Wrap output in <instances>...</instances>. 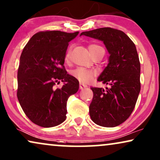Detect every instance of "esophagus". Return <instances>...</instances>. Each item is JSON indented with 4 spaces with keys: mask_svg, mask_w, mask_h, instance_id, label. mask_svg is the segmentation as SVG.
Returning <instances> with one entry per match:
<instances>
[{
    "mask_svg": "<svg viewBox=\"0 0 160 160\" xmlns=\"http://www.w3.org/2000/svg\"><path fill=\"white\" fill-rule=\"evenodd\" d=\"M87 88V86L86 85H85L83 83H80V89H81V90H82V89L86 88Z\"/></svg>",
    "mask_w": 160,
    "mask_h": 160,
    "instance_id": "34e87169",
    "label": "esophagus"
}]
</instances>
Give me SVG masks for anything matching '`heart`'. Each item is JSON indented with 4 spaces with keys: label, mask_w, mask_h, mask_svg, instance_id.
<instances>
[{
    "label": "heart",
    "mask_w": 160,
    "mask_h": 160,
    "mask_svg": "<svg viewBox=\"0 0 160 160\" xmlns=\"http://www.w3.org/2000/svg\"><path fill=\"white\" fill-rule=\"evenodd\" d=\"M88 49L91 54L92 55V56L95 54H97V52H99V51L104 50V49L102 48L101 46L97 45V44H91V45H89ZM71 50L72 48H69L68 49L67 54H66L65 60L67 61H68L70 59ZM70 74H71V75L73 77L74 79L79 80L80 82H85V83L91 82V80H93V78H94V77L96 76V72L93 71V70L86 69V68L84 67L76 68V69L72 70Z\"/></svg>",
    "instance_id": "1"
}]
</instances>
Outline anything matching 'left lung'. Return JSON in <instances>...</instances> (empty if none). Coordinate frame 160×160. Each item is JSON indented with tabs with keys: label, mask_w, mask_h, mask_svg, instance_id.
I'll return each instance as SVG.
<instances>
[{
	"label": "left lung",
	"mask_w": 160,
	"mask_h": 160,
	"mask_svg": "<svg viewBox=\"0 0 160 160\" xmlns=\"http://www.w3.org/2000/svg\"><path fill=\"white\" fill-rule=\"evenodd\" d=\"M104 42L109 63L98 81L108 88H91L89 106L91 120L99 126L114 127L130 116L140 91V63L136 47L126 33L112 28H101L80 33Z\"/></svg>",
	"instance_id": "left-lung-1"
}]
</instances>
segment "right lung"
I'll list each match as a JSON object with an SVG mask.
<instances>
[{
    "mask_svg": "<svg viewBox=\"0 0 160 160\" xmlns=\"http://www.w3.org/2000/svg\"><path fill=\"white\" fill-rule=\"evenodd\" d=\"M78 33L40 31L23 49L17 96L25 114L35 124L52 127L65 121L68 98L78 91L79 82L67 74L63 63L69 42ZM60 81L64 86L55 89Z\"/></svg>",
    "mask_w": 160,
    "mask_h": 160,
    "instance_id": "obj_1",
    "label": "right lung"
}]
</instances>
